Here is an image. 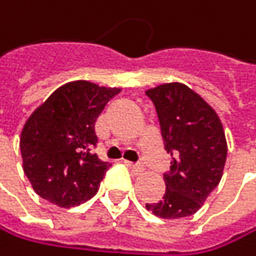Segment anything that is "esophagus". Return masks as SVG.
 <instances>
[{"label":"esophagus","instance_id":"34e87169","mask_svg":"<svg viewBox=\"0 0 256 256\" xmlns=\"http://www.w3.org/2000/svg\"><path fill=\"white\" fill-rule=\"evenodd\" d=\"M126 165L130 168V171L135 174V176H138V174H141L142 171H144V166L142 165H138V164H132V162H126Z\"/></svg>","mask_w":256,"mask_h":256}]
</instances>
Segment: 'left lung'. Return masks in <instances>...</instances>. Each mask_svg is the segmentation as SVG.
<instances>
[{
	"mask_svg": "<svg viewBox=\"0 0 256 256\" xmlns=\"http://www.w3.org/2000/svg\"><path fill=\"white\" fill-rule=\"evenodd\" d=\"M153 102L165 150L172 156L164 174L166 192L147 210L164 219L192 216L219 184L226 140L214 109L189 86L172 82L146 92Z\"/></svg>",
	"mask_w": 256,
	"mask_h": 256,
	"instance_id": "1",
	"label": "left lung"
}]
</instances>
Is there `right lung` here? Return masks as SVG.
Instances as JSON below:
<instances>
[{
	"label": "right lung",
	"mask_w": 256,
	"mask_h": 256,
	"mask_svg": "<svg viewBox=\"0 0 256 256\" xmlns=\"http://www.w3.org/2000/svg\"><path fill=\"white\" fill-rule=\"evenodd\" d=\"M118 92L86 80L70 82L28 118L20 135L24 172L43 200L68 208L97 194L109 164L92 153L98 142L94 124Z\"/></svg>",
	"instance_id": "1"
}]
</instances>
